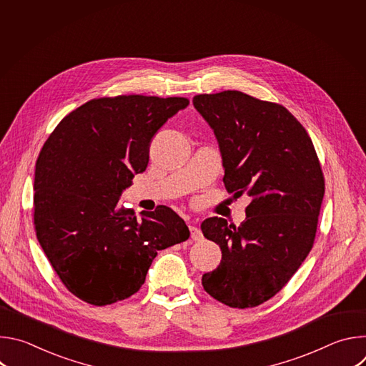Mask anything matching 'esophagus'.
<instances>
[{"mask_svg":"<svg viewBox=\"0 0 366 366\" xmlns=\"http://www.w3.org/2000/svg\"><path fill=\"white\" fill-rule=\"evenodd\" d=\"M189 232H191V239L192 240H201L202 239L201 232L195 226H189Z\"/></svg>","mask_w":366,"mask_h":366,"instance_id":"obj_1","label":"esophagus"}]
</instances>
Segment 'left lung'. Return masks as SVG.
I'll use <instances>...</instances> for the list:
<instances>
[{
	"label": "left lung",
	"instance_id": "1",
	"mask_svg": "<svg viewBox=\"0 0 366 366\" xmlns=\"http://www.w3.org/2000/svg\"><path fill=\"white\" fill-rule=\"evenodd\" d=\"M197 112L219 140L229 194H247L246 220L202 222L222 262L202 287L233 308H252L278 294L315 244L325 175L307 130L281 104L240 91L199 94Z\"/></svg>",
	"mask_w": 366,
	"mask_h": 366
}]
</instances>
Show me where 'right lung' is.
I'll return each mask as SVG.
<instances>
[{
    "label": "right lung",
    "mask_w": 366,
    "mask_h": 366,
    "mask_svg": "<svg viewBox=\"0 0 366 366\" xmlns=\"http://www.w3.org/2000/svg\"><path fill=\"white\" fill-rule=\"evenodd\" d=\"M184 97L94 98L65 116L44 142L34 172V230L62 284L79 300L107 305L136 294L159 250L189 237L167 205L154 212L119 205L149 144Z\"/></svg>",
    "instance_id": "obj_1"
}]
</instances>
